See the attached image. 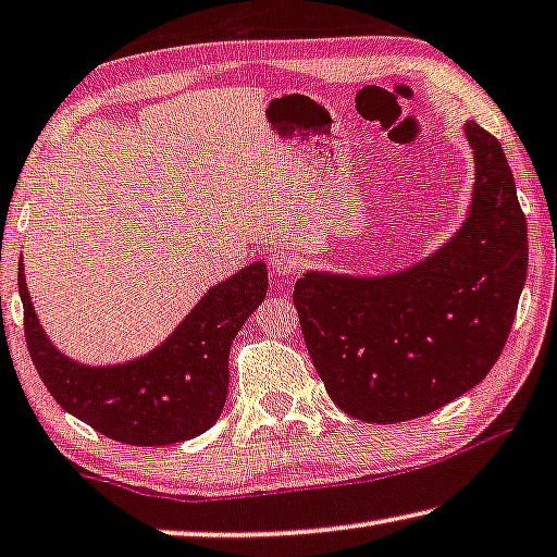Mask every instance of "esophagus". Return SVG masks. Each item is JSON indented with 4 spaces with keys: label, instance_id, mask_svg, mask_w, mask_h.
<instances>
[{
    "label": "esophagus",
    "instance_id": "1",
    "mask_svg": "<svg viewBox=\"0 0 557 557\" xmlns=\"http://www.w3.org/2000/svg\"><path fill=\"white\" fill-rule=\"evenodd\" d=\"M298 267H301V261H298L296 253L290 251H273L271 253V269L273 273H278V276H290V273H296Z\"/></svg>",
    "mask_w": 557,
    "mask_h": 557
}]
</instances>
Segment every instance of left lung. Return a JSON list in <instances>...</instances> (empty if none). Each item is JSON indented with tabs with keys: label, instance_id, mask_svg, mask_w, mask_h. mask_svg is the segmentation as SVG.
Instances as JSON below:
<instances>
[{
	"label": "left lung",
	"instance_id": "obj_1",
	"mask_svg": "<svg viewBox=\"0 0 557 557\" xmlns=\"http://www.w3.org/2000/svg\"><path fill=\"white\" fill-rule=\"evenodd\" d=\"M475 186L463 226L418 267L296 281L304 341L333 404L366 423L433 413L498 361L528 273V224L500 141L466 124Z\"/></svg>",
	"mask_w": 557,
	"mask_h": 557
}]
</instances>
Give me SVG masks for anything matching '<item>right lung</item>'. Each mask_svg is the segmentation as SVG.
<instances>
[{"label":"right lung","instance_id":"right-lung-1","mask_svg":"<svg viewBox=\"0 0 557 557\" xmlns=\"http://www.w3.org/2000/svg\"><path fill=\"white\" fill-rule=\"evenodd\" d=\"M261 261L211 286L194 311L151 354L122 366H82L41 331L20 263L27 348L47 391L94 431L129 446H171L219 421L228 391V350L267 298Z\"/></svg>","mask_w":557,"mask_h":557}]
</instances>
